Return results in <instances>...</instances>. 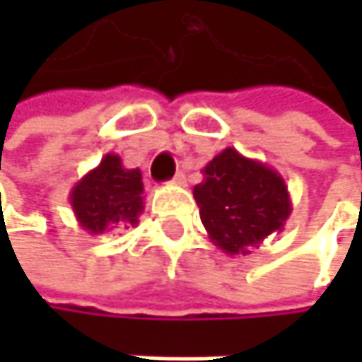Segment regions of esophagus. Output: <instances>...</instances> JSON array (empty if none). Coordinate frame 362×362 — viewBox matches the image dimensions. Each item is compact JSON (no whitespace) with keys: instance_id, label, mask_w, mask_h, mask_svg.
I'll use <instances>...</instances> for the list:
<instances>
[{"instance_id":"obj_1","label":"esophagus","mask_w":362,"mask_h":362,"mask_svg":"<svg viewBox=\"0 0 362 362\" xmlns=\"http://www.w3.org/2000/svg\"><path fill=\"white\" fill-rule=\"evenodd\" d=\"M172 184H176V186H184V184H186V176H184V172H178V174L174 176Z\"/></svg>"}]
</instances>
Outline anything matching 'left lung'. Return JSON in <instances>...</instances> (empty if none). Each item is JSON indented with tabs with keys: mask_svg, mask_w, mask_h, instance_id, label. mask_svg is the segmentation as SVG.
I'll use <instances>...</instances> for the list:
<instances>
[{
	"mask_svg": "<svg viewBox=\"0 0 362 362\" xmlns=\"http://www.w3.org/2000/svg\"><path fill=\"white\" fill-rule=\"evenodd\" d=\"M192 194L211 243L228 255H245L281 233L291 214L283 176L230 146L203 168Z\"/></svg>",
	"mask_w": 362,
	"mask_h": 362,
	"instance_id": "left-lung-1",
	"label": "left lung"
}]
</instances>
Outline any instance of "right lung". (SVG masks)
Returning a JSON list of instances; mask_svg holds the SVG:
<instances>
[{"mask_svg": "<svg viewBox=\"0 0 362 362\" xmlns=\"http://www.w3.org/2000/svg\"><path fill=\"white\" fill-rule=\"evenodd\" d=\"M144 184L140 170H127L121 157L107 153L71 188L69 201L79 226L90 235L138 224L144 209Z\"/></svg>", "mask_w": 362, "mask_h": 362, "instance_id": "right-lung-1", "label": "right lung"}]
</instances>
